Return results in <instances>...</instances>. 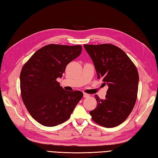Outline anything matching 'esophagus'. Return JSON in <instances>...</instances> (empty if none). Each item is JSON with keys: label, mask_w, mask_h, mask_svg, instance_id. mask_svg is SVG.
Segmentation results:
<instances>
[{"label": "esophagus", "mask_w": 158, "mask_h": 158, "mask_svg": "<svg viewBox=\"0 0 158 158\" xmlns=\"http://www.w3.org/2000/svg\"><path fill=\"white\" fill-rule=\"evenodd\" d=\"M89 94H86V93H83V97L84 98H88V97H89Z\"/></svg>", "instance_id": "34e87169"}]
</instances>
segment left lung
Wrapping results in <instances>:
<instances>
[{"label": "left lung", "instance_id": "left-lung-1", "mask_svg": "<svg viewBox=\"0 0 158 158\" xmlns=\"http://www.w3.org/2000/svg\"><path fill=\"white\" fill-rule=\"evenodd\" d=\"M97 73L109 89L105 99L95 95L97 106L89 112L93 121L105 127L123 123L135 105L139 77L135 64L118 47L111 44L83 45Z\"/></svg>", "mask_w": 158, "mask_h": 158}]
</instances>
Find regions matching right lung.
Returning <instances> with one entry per match:
<instances>
[{"instance_id": "1", "label": "right lung", "mask_w": 158, "mask_h": 158, "mask_svg": "<svg viewBox=\"0 0 158 158\" xmlns=\"http://www.w3.org/2000/svg\"><path fill=\"white\" fill-rule=\"evenodd\" d=\"M81 50V45H45L22 67V98L31 115L41 125L53 127L66 122L82 98L81 92L66 91L57 81Z\"/></svg>"}]
</instances>
